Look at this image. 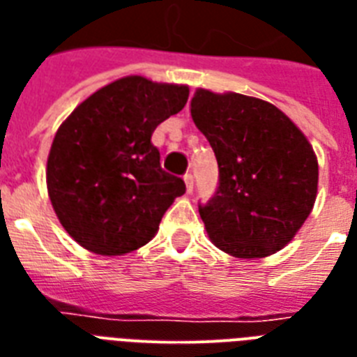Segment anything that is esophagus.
<instances>
[{"label":"esophagus","instance_id":"esophagus-1","mask_svg":"<svg viewBox=\"0 0 357 357\" xmlns=\"http://www.w3.org/2000/svg\"><path fill=\"white\" fill-rule=\"evenodd\" d=\"M183 181H185V187H187V192H192V189H195V178H192V174L190 172L185 174Z\"/></svg>","mask_w":357,"mask_h":357}]
</instances>
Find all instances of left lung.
I'll return each instance as SVG.
<instances>
[{
    "label": "left lung",
    "instance_id": "8db88e82",
    "mask_svg": "<svg viewBox=\"0 0 357 357\" xmlns=\"http://www.w3.org/2000/svg\"><path fill=\"white\" fill-rule=\"evenodd\" d=\"M196 128L218 162V189L198 206L207 235L243 259L276 254L310 217L319 162L287 114L259 98L198 89L190 102Z\"/></svg>",
    "mask_w": 357,
    "mask_h": 357
}]
</instances>
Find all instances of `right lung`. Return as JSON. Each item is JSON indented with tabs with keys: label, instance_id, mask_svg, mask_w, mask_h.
Returning a JSON list of instances; mask_svg holds the SVG:
<instances>
[{
	"label": "right lung",
	"instance_id": "add662e5",
	"mask_svg": "<svg viewBox=\"0 0 357 357\" xmlns=\"http://www.w3.org/2000/svg\"><path fill=\"white\" fill-rule=\"evenodd\" d=\"M187 98V85L128 75L94 92L61 123L47 157V195L83 248L122 255L157 234L185 183L162 170L151 133Z\"/></svg>",
	"mask_w": 357,
	"mask_h": 357
}]
</instances>
